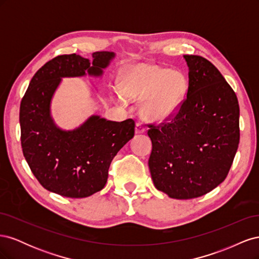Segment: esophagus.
I'll list each match as a JSON object with an SVG mask.
<instances>
[{"instance_id": "34e87169", "label": "esophagus", "mask_w": 259, "mask_h": 259, "mask_svg": "<svg viewBox=\"0 0 259 259\" xmlns=\"http://www.w3.org/2000/svg\"><path fill=\"white\" fill-rule=\"evenodd\" d=\"M146 132V126L145 124L142 121H138L136 123V133L137 134H143V133Z\"/></svg>"}]
</instances>
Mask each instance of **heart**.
I'll return each instance as SVG.
<instances>
[{
  "instance_id": "heart-1",
  "label": "heart",
  "mask_w": 259,
  "mask_h": 259,
  "mask_svg": "<svg viewBox=\"0 0 259 259\" xmlns=\"http://www.w3.org/2000/svg\"><path fill=\"white\" fill-rule=\"evenodd\" d=\"M122 89L130 98H142L143 111L152 121H163L176 114L182 107L188 83L183 73L154 65L142 64L130 68L122 77Z\"/></svg>"
}]
</instances>
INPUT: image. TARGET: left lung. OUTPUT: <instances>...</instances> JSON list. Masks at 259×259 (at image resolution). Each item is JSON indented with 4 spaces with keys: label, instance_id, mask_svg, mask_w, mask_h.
Returning <instances> with one entry per match:
<instances>
[{
    "label": "left lung",
    "instance_id": "left-lung-1",
    "mask_svg": "<svg viewBox=\"0 0 259 259\" xmlns=\"http://www.w3.org/2000/svg\"><path fill=\"white\" fill-rule=\"evenodd\" d=\"M184 58L189 84L182 107L164 122L148 124L153 184L179 200L199 198L222 184L240 142L236 93L207 59Z\"/></svg>",
    "mask_w": 259,
    "mask_h": 259
}]
</instances>
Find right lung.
Instances as JSON below:
<instances>
[{"instance_id":"right-lung-1","label":"right lung","mask_w":259,"mask_h":259,"mask_svg":"<svg viewBox=\"0 0 259 259\" xmlns=\"http://www.w3.org/2000/svg\"><path fill=\"white\" fill-rule=\"evenodd\" d=\"M114 54L96 52L93 61L80 55H60L40 68L21 99L19 122L23 156L46 190L67 198L100 191L117 151L135 135V121L113 122L93 115L82 126L61 131L51 116V100L61 77L85 72L101 75Z\"/></svg>"}]
</instances>
